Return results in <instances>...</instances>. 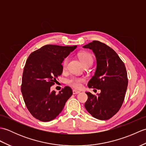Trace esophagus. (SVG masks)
<instances>
[{
    "label": "esophagus",
    "instance_id": "34e87169",
    "mask_svg": "<svg viewBox=\"0 0 146 146\" xmlns=\"http://www.w3.org/2000/svg\"><path fill=\"white\" fill-rule=\"evenodd\" d=\"M79 93H80V92L78 91V90H73V94L74 95L78 94H79Z\"/></svg>",
    "mask_w": 146,
    "mask_h": 146
}]
</instances>
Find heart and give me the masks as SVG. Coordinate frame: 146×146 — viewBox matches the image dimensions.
<instances>
[{"label":"heart","mask_w":146,"mask_h":146,"mask_svg":"<svg viewBox=\"0 0 146 146\" xmlns=\"http://www.w3.org/2000/svg\"><path fill=\"white\" fill-rule=\"evenodd\" d=\"M78 56L80 60H81L82 63L84 64V66H86V65L88 64L92 65L93 63V57L90 52L83 51L80 52ZM68 61V58H64L63 62H62V69H63V70H65L66 69ZM85 82V79L83 77L72 76L66 80V83L68 85L72 86V87L75 88H80L82 86V83Z\"/></svg>","instance_id":"obj_1"}]
</instances>
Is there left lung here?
<instances>
[{
  "mask_svg": "<svg viewBox=\"0 0 146 146\" xmlns=\"http://www.w3.org/2000/svg\"><path fill=\"white\" fill-rule=\"evenodd\" d=\"M83 48L92 49L97 59V69L88 87L101 90L97 95L86 92L88 100L85 108L96 119L108 120L119 111L124 100L128 85L125 64L116 52L105 43L93 41Z\"/></svg>",
  "mask_w": 146,
  "mask_h": 146,
  "instance_id": "1",
  "label": "left lung"
}]
</instances>
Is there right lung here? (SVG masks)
I'll return each instance as SVG.
<instances>
[{
    "label": "right lung",
    "mask_w": 146,
    "mask_h": 146,
    "mask_svg": "<svg viewBox=\"0 0 146 146\" xmlns=\"http://www.w3.org/2000/svg\"><path fill=\"white\" fill-rule=\"evenodd\" d=\"M76 48L48 44L31 54L23 74L21 92L27 108L32 115L42 122L55 119L63 109L73 94L70 86H65L58 94L51 86L63 72L62 62Z\"/></svg>",
    "instance_id": "obj_1"
}]
</instances>
